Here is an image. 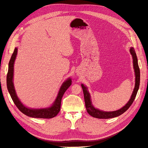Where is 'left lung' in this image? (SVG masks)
<instances>
[{
    "mask_svg": "<svg viewBox=\"0 0 148 148\" xmlns=\"http://www.w3.org/2000/svg\"><path fill=\"white\" fill-rule=\"evenodd\" d=\"M130 52L133 58V69L134 71H135V88H134L133 91L131 96L130 99L128 102L125 104L122 108L115 110V111H111V112H106L99 110V109L95 108L92 104V101L91 99V95L89 94L87 86H84L83 84H82V87L83 89V91L84 94V99L85 106H86V109L88 112V113L93 117L97 118V119H111L118 117V116L123 114L125 111H127L130 106L132 104L134 100L135 99L136 96L137 92L138 91L139 86H140V71L139 69V66L138 64V59L136 57V54L135 51V49L133 47H130Z\"/></svg>",
    "mask_w": 148,
    "mask_h": 148,
    "instance_id": "8db88e82",
    "label": "left lung"
}]
</instances>
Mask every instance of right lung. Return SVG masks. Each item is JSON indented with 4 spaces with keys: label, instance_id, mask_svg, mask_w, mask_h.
Masks as SVG:
<instances>
[{
    "label": "right lung",
    "instance_id": "obj_1",
    "mask_svg": "<svg viewBox=\"0 0 148 148\" xmlns=\"http://www.w3.org/2000/svg\"><path fill=\"white\" fill-rule=\"evenodd\" d=\"M17 52L18 48L15 47L11 57L9 63H8V70L7 75V89L13 102L17 107V108L22 113L28 116V117L40 119H51L56 117L60 110L62 96H64L66 89L71 86V79L70 78H67L62 83L54 102L52 103V104L50 107L40 109L29 108V107L23 105V103L20 101L19 98L18 97L15 89L14 84H13V72H14V68L13 67H14V63L17 55Z\"/></svg>",
    "mask_w": 148,
    "mask_h": 148
}]
</instances>
